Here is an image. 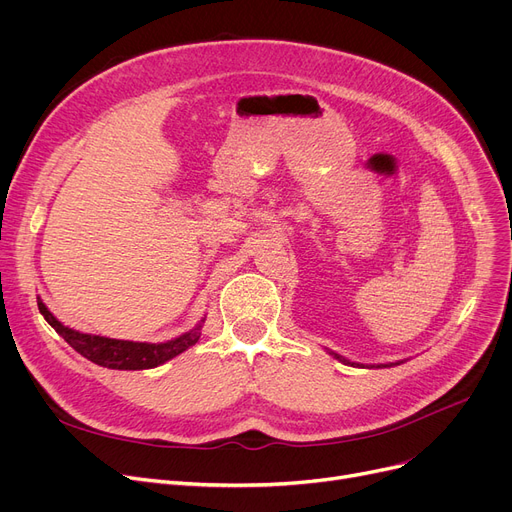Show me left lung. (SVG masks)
<instances>
[{
  "mask_svg": "<svg viewBox=\"0 0 512 512\" xmlns=\"http://www.w3.org/2000/svg\"><path fill=\"white\" fill-rule=\"evenodd\" d=\"M332 355H334L336 359H340L342 363H346V365H359V363H351V361H346V359H342V357H340V355H336V353H332Z\"/></svg>",
  "mask_w": 512,
  "mask_h": 512,
  "instance_id": "obj_1",
  "label": "left lung"
}]
</instances>
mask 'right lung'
<instances>
[{
    "label": "right lung",
    "mask_w": 512,
    "mask_h": 512,
    "mask_svg": "<svg viewBox=\"0 0 512 512\" xmlns=\"http://www.w3.org/2000/svg\"><path fill=\"white\" fill-rule=\"evenodd\" d=\"M41 315L47 319V324L56 330L76 353L83 355L85 359L107 367V369H126V371H137V369H153L161 363H166L174 359L176 355L184 353L188 346H193L201 338V328L203 321L184 332L182 336L168 340V342H130V340H114V338H103V336H93V334H83L76 332L72 328H66L62 321L53 317V313L45 307V303L39 299L37 301Z\"/></svg>",
    "instance_id": "1"
}]
</instances>
